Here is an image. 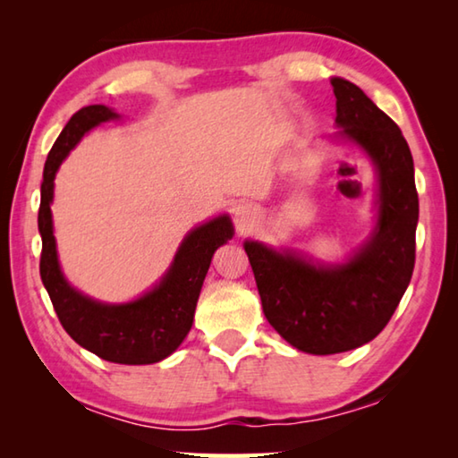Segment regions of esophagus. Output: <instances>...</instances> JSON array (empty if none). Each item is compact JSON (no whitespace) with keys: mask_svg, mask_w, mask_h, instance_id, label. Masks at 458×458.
I'll return each instance as SVG.
<instances>
[{"mask_svg":"<svg viewBox=\"0 0 458 458\" xmlns=\"http://www.w3.org/2000/svg\"><path fill=\"white\" fill-rule=\"evenodd\" d=\"M248 214H250V210H248L246 206H238V208H236V218H238V220H244Z\"/></svg>","mask_w":458,"mask_h":458,"instance_id":"esophagus-1","label":"esophagus"}]
</instances>
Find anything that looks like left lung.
<instances>
[{
	"mask_svg": "<svg viewBox=\"0 0 458 458\" xmlns=\"http://www.w3.org/2000/svg\"><path fill=\"white\" fill-rule=\"evenodd\" d=\"M331 87L341 135L361 145L377 167L376 234L347 265L333 268L244 244L268 323L293 347L315 355L350 352L374 339L396 311L416 260L418 191L406 139L353 82L333 79Z\"/></svg>",
	"mask_w": 458,
	"mask_h": 458,
	"instance_id": "1",
	"label": "left lung"
}]
</instances>
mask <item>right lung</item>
<instances>
[{
	"label": "right lung",
	"mask_w": 458,
	"mask_h": 458,
	"mask_svg": "<svg viewBox=\"0 0 458 458\" xmlns=\"http://www.w3.org/2000/svg\"><path fill=\"white\" fill-rule=\"evenodd\" d=\"M114 117L117 114L105 105L84 106L72 114L52 145L44 165L38 212L42 234L40 276L62 327L76 344L106 361L143 366L165 360L188 335L206 273L216 248L232 238V222L228 216H220L190 232L164 281L133 303L103 305L76 293L62 276L56 259L50 214L54 175L89 129Z\"/></svg>",
	"instance_id": "add662e5"
}]
</instances>
